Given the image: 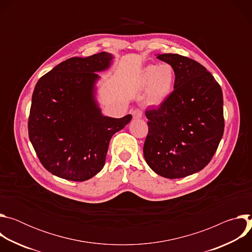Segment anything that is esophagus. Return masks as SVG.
<instances>
[{
	"instance_id": "obj_1",
	"label": "esophagus",
	"mask_w": 252,
	"mask_h": 252,
	"mask_svg": "<svg viewBox=\"0 0 252 252\" xmlns=\"http://www.w3.org/2000/svg\"><path fill=\"white\" fill-rule=\"evenodd\" d=\"M131 115H132V118L134 119V120H138V119H140L141 117H142V111L141 110H133V111H131Z\"/></svg>"
}]
</instances>
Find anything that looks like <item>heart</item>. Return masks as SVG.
Returning a JSON list of instances; mask_svg holds the SVG:
<instances>
[{
  "instance_id": "1",
  "label": "heart",
  "mask_w": 252,
  "mask_h": 252,
  "mask_svg": "<svg viewBox=\"0 0 252 252\" xmlns=\"http://www.w3.org/2000/svg\"><path fill=\"white\" fill-rule=\"evenodd\" d=\"M175 73L169 63L149 64L138 76V85L147 89V99L151 104L162 103L172 93Z\"/></svg>"
}]
</instances>
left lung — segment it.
Segmentation results:
<instances>
[{
	"label": "left lung",
	"mask_w": 252,
	"mask_h": 252,
	"mask_svg": "<svg viewBox=\"0 0 252 252\" xmlns=\"http://www.w3.org/2000/svg\"><path fill=\"white\" fill-rule=\"evenodd\" d=\"M175 73L173 92L157 109H148L149 133L143 157L166 178L204 168L223 135V96L219 83L199 63L177 54H158Z\"/></svg>",
	"instance_id": "8db88e82"
}]
</instances>
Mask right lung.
Returning <instances> with one entry per match:
<instances>
[{"mask_svg": "<svg viewBox=\"0 0 252 252\" xmlns=\"http://www.w3.org/2000/svg\"><path fill=\"white\" fill-rule=\"evenodd\" d=\"M114 55L74 57L56 65L34 87L29 137L44 167L56 176L85 182L104 163L112 136L131 115L103 116L96 98L97 73L109 69Z\"/></svg>", "mask_w": 252, "mask_h": 252, "instance_id": "obj_1", "label": "right lung"}]
</instances>
